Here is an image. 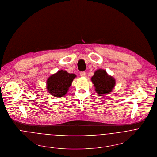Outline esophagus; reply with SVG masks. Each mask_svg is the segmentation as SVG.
Returning a JSON list of instances; mask_svg holds the SVG:
<instances>
[{
	"label": "esophagus",
	"instance_id": "esophagus-1",
	"mask_svg": "<svg viewBox=\"0 0 157 157\" xmlns=\"http://www.w3.org/2000/svg\"><path fill=\"white\" fill-rule=\"evenodd\" d=\"M80 75L81 77H85V72H81L80 73Z\"/></svg>",
	"mask_w": 157,
	"mask_h": 157
}]
</instances>
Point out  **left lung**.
Instances as JSON below:
<instances>
[{"instance_id": "1", "label": "left lung", "mask_w": 157, "mask_h": 157, "mask_svg": "<svg viewBox=\"0 0 157 157\" xmlns=\"http://www.w3.org/2000/svg\"><path fill=\"white\" fill-rule=\"evenodd\" d=\"M95 87L96 92L99 95L110 94L115 85V80L109 75L105 70L98 69L91 78Z\"/></svg>"}]
</instances>
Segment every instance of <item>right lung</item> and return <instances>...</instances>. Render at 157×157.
<instances>
[{"label":"right lung","instance_id":"right-lung-1","mask_svg":"<svg viewBox=\"0 0 157 157\" xmlns=\"http://www.w3.org/2000/svg\"><path fill=\"white\" fill-rule=\"evenodd\" d=\"M76 75L61 70L52 75L47 81L48 92L54 97H62L67 94Z\"/></svg>","mask_w":157,"mask_h":157}]
</instances>
